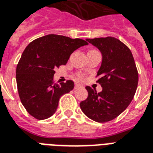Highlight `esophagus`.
<instances>
[{"instance_id": "34e87169", "label": "esophagus", "mask_w": 153, "mask_h": 153, "mask_svg": "<svg viewBox=\"0 0 153 153\" xmlns=\"http://www.w3.org/2000/svg\"><path fill=\"white\" fill-rule=\"evenodd\" d=\"M82 88V86L81 84H79V83H75V85H74V89H78V88Z\"/></svg>"}]
</instances>
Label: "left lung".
Masks as SVG:
<instances>
[{
	"label": "left lung",
	"mask_w": 153,
	"mask_h": 153,
	"mask_svg": "<svg viewBox=\"0 0 153 153\" xmlns=\"http://www.w3.org/2000/svg\"><path fill=\"white\" fill-rule=\"evenodd\" d=\"M100 50L102 62L97 76L102 91L87 86L88 98L80 103L87 117L97 123L116 118L131 104L136 91L139 74L131 50L114 37L87 39Z\"/></svg>",
	"instance_id": "left-lung-1"
}]
</instances>
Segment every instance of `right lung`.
<instances>
[{
    "label": "right lung",
    "mask_w": 153,
    "mask_h": 153,
    "mask_svg": "<svg viewBox=\"0 0 153 153\" xmlns=\"http://www.w3.org/2000/svg\"><path fill=\"white\" fill-rule=\"evenodd\" d=\"M88 45L81 39L47 35L27 46L16 69V81L22 105L38 120L53 116L62 95L73 90L72 80L54 83V69L65 65L71 54Z\"/></svg>",
    "instance_id": "1"
}]
</instances>
